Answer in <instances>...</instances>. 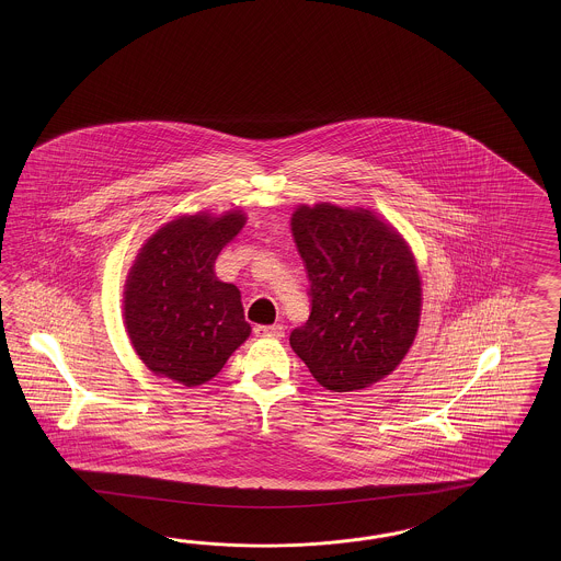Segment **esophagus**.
<instances>
[{
	"label": "esophagus",
	"mask_w": 561,
	"mask_h": 561,
	"mask_svg": "<svg viewBox=\"0 0 561 561\" xmlns=\"http://www.w3.org/2000/svg\"><path fill=\"white\" fill-rule=\"evenodd\" d=\"M256 337H273V340H282L284 337V327L282 324H256Z\"/></svg>",
	"instance_id": "34e87169"
}]
</instances>
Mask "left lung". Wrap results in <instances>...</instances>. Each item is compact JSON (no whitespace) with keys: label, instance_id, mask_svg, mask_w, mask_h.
<instances>
[{"label":"left lung","instance_id":"obj_1","mask_svg":"<svg viewBox=\"0 0 561 561\" xmlns=\"http://www.w3.org/2000/svg\"><path fill=\"white\" fill-rule=\"evenodd\" d=\"M291 234L308 273L310 317L289 345L327 391L366 389L415 340L422 282L408 242L370 209L298 205Z\"/></svg>","mask_w":561,"mask_h":561}]
</instances>
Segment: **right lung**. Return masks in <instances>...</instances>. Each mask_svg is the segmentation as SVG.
I'll return each mask as SVG.
<instances>
[{
    "instance_id": "right-lung-1",
    "label": "right lung",
    "mask_w": 561,
    "mask_h": 561,
    "mask_svg": "<svg viewBox=\"0 0 561 561\" xmlns=\"http://www.w3.org/2000/svg\"><path fill=\"white\" fill-rule=\"evenodd\" d=\"M244 214L181 216L156 230L127 275L123 317L139 359L158 376L197 387L251 335L234 284L214 263Z\"/></svg>"
}]
</instances>
